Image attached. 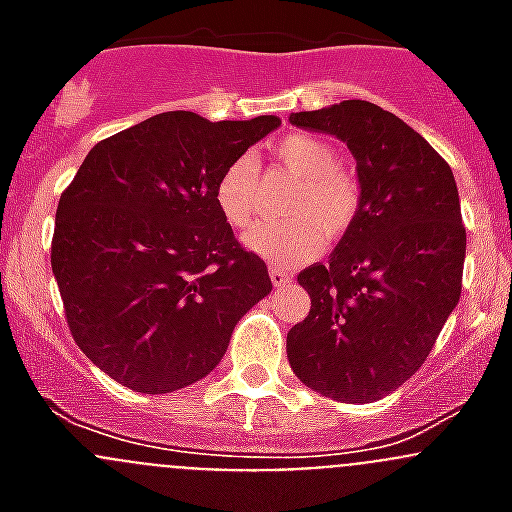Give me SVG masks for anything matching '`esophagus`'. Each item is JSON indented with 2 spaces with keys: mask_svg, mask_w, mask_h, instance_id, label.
Masks as SVG:
<instances>
[{
  "mask_svg": "<svg viewBox=\"0 0 512 512\" xmlns=\"http://www.w3.org/2000/svg\"><path fill=\"white\" fill-rule=\"evenodd\" d=\"M269 274H271V282H274V287H282V284L292 282V274H289L287 269H282V266H271Z\"/></svg>",
  "mask_w": 512,
  "mask_h": 512,
  "instance_id": "1",
  "label": "esophagus"
}]
</instances>
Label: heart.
Listing matches in <instances>:
<instances>
[{"mask_svg": "<svg viewBox=\"0 0 512 512\" xmlns=\"http://www.w3.org/2000/svg\"><path fill=\"white\" fill-rule=\"evenodd\" d=\"M287 174L300 179L289 197L292 217L279 223H256L246 230L243 243L274 266H292L312 259L323 248V238H338L359 215V182L338 166L336 148L315 135H287L271 146ZM217 210L235 228H246L259 207V169L251 156L233 158L217 176Z\"/></svg>", "mask_w": 512, "mask_h": 512, "instance_id": "1", "label": "heart"}]
</instances>
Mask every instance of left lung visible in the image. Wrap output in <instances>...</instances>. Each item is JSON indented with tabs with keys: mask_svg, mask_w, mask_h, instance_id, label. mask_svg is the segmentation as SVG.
I'll return each mask as SVG.
<instances>
[{
	"mask_svg": "<svg viewBox=\"0 0 512 512\" xmlns=\"http://www.w3.org/2000/svg\"><path fill=\"white\" fill-rule=\"evenodd\" d=\"M289 122L343 140L361 189L328 264L297 277L310 312L287 333L289 366L333 400H382L423 366L459 302L467 230L454 174L408 122L364 99Z\"/></svg>",
	"mask_w": 512,
	"mask_h": 512,
	"instance_id": "8db88e82",
	"label": "left lung"
}]
</instances>
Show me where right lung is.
Segmentation results:
<instances>
[{"label": "right lung", "mask_w": 512, "mask_h": 512, "mask_svg": "<svg viewBox=\"0 0 512 512\" xmlns=\"http://www.w3.org/2000/svg\"><path fill=\"white\" fill-rule=\"evenodd\" d=\"M282 120L161 112L102 140L61 194L51 266L76 346L135 392L182 390L220 364L271 292L235 241L215 184Z\"/></svg>", "instance_id": "right-lung-1"}]
</instances>
